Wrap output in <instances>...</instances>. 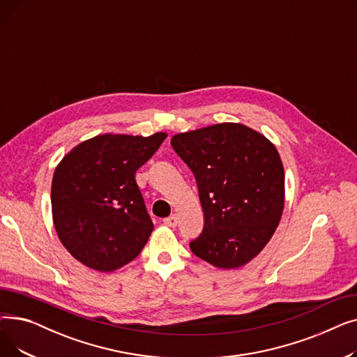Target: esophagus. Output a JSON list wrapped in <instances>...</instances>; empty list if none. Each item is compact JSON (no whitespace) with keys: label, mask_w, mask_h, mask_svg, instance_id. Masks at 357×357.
<instances>
[{"label":"esophagus","mask_w":357,"mask_h":357,"mask_svg":"<svg viewBox=\"0 0 357 357\" xmlns=\"http://www.w3.org/2000/svg\"><path fill=\"white\" fill-rule=\"evenodd\" d=\"M163 222L166 224L167 227H176V224H178V217L174 214V215H171V217H167V218H165L163 220Z\"/></svg>","instance_id":"obj_1"}]
</instances>
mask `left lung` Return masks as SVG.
Here are the masks:
<instances>
[{
    "mask_svg": "<svg viewBox=\"0 0 357 357\" xmlns=\"http://www.w3.org/2000/svg\"><path fill=\"white\" fill-rule=\"evenodd\" d=\"M171 144L195 176L204 211L192 253L221 269L246 265L266 246L284 211L285 174L276 147L236 123L181 133Z\"/></svg>",
    "mask_w": 357,
    "mask_h": 357,
    "instance_id": "obj_1",
    "label": "left lung"
}]
</instances>
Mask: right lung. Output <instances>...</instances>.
<instances>
[{
  "instance_id": "add662e5",
  "label": "right lung",
  "mask_w": 357,
  "mask_h": 357,
  "mask_svg": "<svg viewBox=\"0 0 357 357\" xmlns=\"http://www.w3.org/2000/svg\"><path fill=\"white\" fill-rule=\"evenodd\" d=\"M166 139L102 135L62 159L52 181V214L66 250L85 266L112 272L139 256L153 222L136 171Z\"/></svg>"
}]
</instances>
